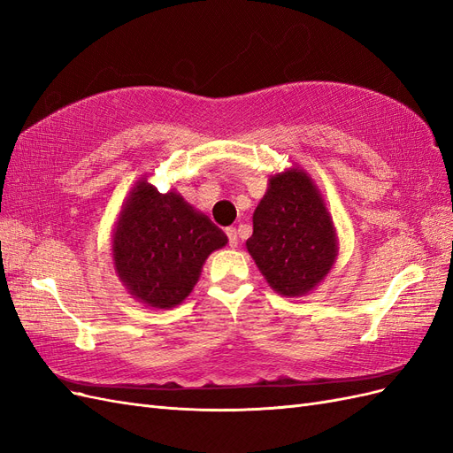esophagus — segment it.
Masks as SVG:
<instances>
[{
	"label": "esophagus",
	"instance_id": "1",
	"mask_svg": "<svg viewBox=\"0 0 453 453\" xmlns=\"http://www.w3.org/2000/svg\"><path fill=\"white\" fill-rule=\"evenodd\" d=\"M226 236H228V245H230V248H236V245H238V230L234 226L226 228Z\"/></svg>",
	"mask_w": 453,
	"mask_h": 453
}]
</instances>
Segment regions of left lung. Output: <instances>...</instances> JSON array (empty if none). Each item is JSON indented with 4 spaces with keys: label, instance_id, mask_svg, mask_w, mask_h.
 Returning <instances> with one entry per match:
<instances>
[{
    "label": "left lung",
    "instance_id": "1",
    "mask_svg": "<svg viewBox=\"0 0 453 453\" xmlns=\"http://www.w3.org/2000/svg\"><path fill=\"white\" fill-rule=\"evenodd\" d=\"M245 245L272 289L285 296L306 295L333 268L336 232L303 170L272 175Z\"/></svg>",
    "mask_w": 453,
    "mask_h": 453
}]
</instances>
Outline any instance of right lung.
<instances>
[{"label": "right lung", "instance_id": "add662e5", "mask_svg": "<svg viewBox=\"0 0 453 453\" xmlns=\"http://www.w3.org/2000/svg\"><path fill=\"white\" fill-rule=\"evenodd\" d=\"M226 236L180 195L147 181L132 190L113 236V260L127 289L153 308L183 303L198 281L203 260Z\"/></svg>", "mask_w": 453, "mask_h": 453}]
</instances>
